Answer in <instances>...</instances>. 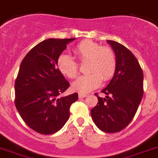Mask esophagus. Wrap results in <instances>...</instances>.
<instances>
[{"label": "esophagus", "instance_id": "1", "mask_svg": "<svg viewBox=\"0 0 158 158\" xmlns=\"http://www.w3.org/2000/svg\"><path fill=\"white\" fill-rule=\"evenodd\" d=\"M78 96H79V98H83L86 97L87 94H78Z\"/></svg>", "mask_w": 158, "mask_h": 158}]
</instances>
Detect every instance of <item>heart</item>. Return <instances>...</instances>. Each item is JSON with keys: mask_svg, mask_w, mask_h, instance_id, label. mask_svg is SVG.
I'll use <instances>...</instances> for the list:
<instances>
[{"mask_svg": "<svg viewBox=\"0 0 158 158\" xmlns=\"http://www.w3.org/2000/svg\"><path fill=\"white\" fill-rule=\"evenodd\" d=\"M74 53L78 60L86 62L89 73L81 77L72 85L74 91L81 94L90 92L101 85L102 79L110 80L114 76L117 66L116 56L108 47H101L92 40H83L75 47ZM57 67L64 76L73 79L78 76V64L71 56L61 54L57 60Z\"/></svg>", "mask_w": 158, "mask_h": 158, "instance_id": "obj_1", "label": "heart"}]
</instances>
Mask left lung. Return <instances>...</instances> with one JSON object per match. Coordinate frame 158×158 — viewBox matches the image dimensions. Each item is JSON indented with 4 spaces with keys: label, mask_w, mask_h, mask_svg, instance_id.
I'll return each mask as SVG.
<instances>
[{
    "label": "left lung",
    "mask_w": 158,
    "mask_h": 158,
    "mask_svg": "<svg viewBox=\"0 0 158 158\" xmlns=\"http://www.w3.org/2000/svg\"><path fill=\"white\" fill-rule=\"evenodd\" d=\"M106 42L116 56V70L102 90L106 98L96 94L98 102L90 112L94 123L101 131L114 133L125 128L135 116L144 94V74L131 51L115 41Z\"/></svg>",
    "instance_id": "1"
}]
</instances>
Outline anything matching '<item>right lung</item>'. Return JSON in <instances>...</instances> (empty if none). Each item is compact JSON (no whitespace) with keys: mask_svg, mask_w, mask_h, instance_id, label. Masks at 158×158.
I'll return each mask as SVG.
<instances>
[{"mask_svg":"<svg viewBox=\"0 0 158 158\" xmlns=\"http://www.w3.org/2000/svg\"><path fill=\"white\" fill-rule=\"evenodd\" d=\"M73 39H48L34 47L22 61L14 85L15 106L28 127L49 135L63 127L77 93L60 97L69 83L57 68V60Z\"/></svg>","mask_w":158,"mask_h":158,"instance_id":"1","label":"right lung"}]
</instances>
